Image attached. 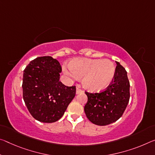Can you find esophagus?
I'll list each match as a JSON object with an SVG mask.
<instances>
[{"label":"esophagus","instance_id":"esophagus-1","mask_svg":"<svg viewBox=\"0 0 155 155\" xmlns=\"http://www.w3.org/2000/svg\"><path fill=\"white\" fill-rule=\"evenodd\" d=\"M83 92V90L81 89H80L78 87H77V91H76V93L77 94H80V93H82Z\"/></svg>","mask_w":155,"mask_h":155}]
</instances>
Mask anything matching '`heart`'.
<instances>
[{"instance_id":"b5f03b06","label":"heart","mask_w":155,"mask_h":155,"mask_svg":"<svg viewBox=\"0 0 155 155\" xmlns=\"http://www.w3.org/2000/svg\"><path fill=\"white\" fill-rule=\"evenodd\" d=\"M65 74L74 78H83L85 89L97 92L106 88L112 83L116 68L109 59L76 58L69 63V68L63 67Z\"/></svg>"}]
</instances>
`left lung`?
<instances>
[{"mask_svg": "<svg viewBox=\"0 0 155 155\" xmlns=\"http://www.w3.org/2000/svg\"><path fill=\"white\" fill-rule=\"evenodd\" d=\"M116 72L112 83L101 92H85L87 102L85 113L90 121L98 126L115 122L126 110L130 99V82L125 68L117 62Z\"/></svg>", "mask_w": 155, "mask_h": 155, "instance_id": "1", "label": "left lung"}]
</instances>
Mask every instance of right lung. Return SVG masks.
Instances as JSON below:
<instances>
[{
	"mask_svg": "<svg viewBox=\"0 0 155 155\" xmlns=\"http://www.w3.org/2000/svg\"><path fill=\"white\" fill-rule=\"evenodd\" d=\"M62 68L51 56H41L30 61L24 70L23 97L31 116L38 121L59 120L76 94V86L59 81Z\"/></svg>",
	"mask_w": 155,
	"mask_h": 155,
	"instance_id": "add662e5",
	"label": "right lung"
}]
</instances>
